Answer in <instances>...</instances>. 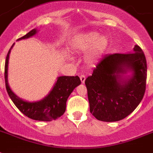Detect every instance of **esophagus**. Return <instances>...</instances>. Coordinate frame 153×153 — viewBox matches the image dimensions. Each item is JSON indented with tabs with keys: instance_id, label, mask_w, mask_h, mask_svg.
I'll return each instance as SVG.
<instances>
[{
	"instance_id": "34e87169",
	"label": "esophagus",
	"mask_w": 153,
	"mask_h": 153,
	"mask_svg": "<svg viewBox=\"0 0 153 153\" xmlns=\"http://www.w3.org/2000/svg\"><path fill=\"white\" fill-rule=\"evenodd\" d=\"M80 79H81V82H82V83L85 82V75H84V74H82V75H80Z\"/></svg>"
}]
</instances>
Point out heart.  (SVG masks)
Masks as SVG:
<instances>
[{
    "label": "heart",
    "mask_w": 153,
    "mask_h": 153,
    "mask_svg": "<svg viewBox=\"0 0 153 153\" xmlns=\"http://www.w3.org/2000/svg\"><path fill=\"white\" fill-rule=\"evenodd\" d=\"M108 43L106 36H100L97 32H89L77 38L74 42V47L81 52H85L91 48L87 54V60L94 62L105 53Z\"/></svg>",
    "instance_id": "obj_1"
}]
</instances>
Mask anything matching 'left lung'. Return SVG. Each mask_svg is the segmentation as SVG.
Masks as SVG:
<instances>
[{
  "instance_id": "obj_1",
  "label": "left lung",
  "mask_w": 153,
  "mask_h": 153,
  "mask_svg": "<svg viewBox=\"0 0 153 153\" xmlns=\"http://www.w3.org/2000/svg\"><path fill=\"white\" fill-rule=\"evenodd\" d=\"M129 70L133 71L132 76L123 80V74ZM146 79V58L138 45L134 53L105 56L85 81L90 112L104 122L126 118L142 100Z\"/></svg>"
}]
</instances>
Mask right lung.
I'll use <instances>...</instances> for the list:
<instances>
[{"instance_id": "obj_1", "label": "right lung", "mask_w": 153, "mask_h": 153, "mask_svg": "<svg viewBox=\"0 0 153 153\" xmlns=\"http://www.w3.org/2000/svg\"><path fill=\"white\" fill-rule=\"evenodd\" d=\"M37 30L33 29L18 40L28 38L34 35ZM13 46V45H12ZM8 51L4 65V80L5 87L12 102L17 108L30 119L38 121H52L56 120L64 115L66 110V102L68 97L74 89L81 84L79 76H60L58 78L54 87L48 96L37 102H27L16 96L11 90L8 84V64L10 51Z\"/></svg>"}]
</instances>
